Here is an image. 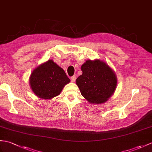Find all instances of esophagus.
Wrapping results in <instances>:
<instances>
[{"label":"esophagus","mask_w":152,"mask_h":152,"mask_svg":"<svg viewBox=\"0 0 152 152\" xmlns=\"http://www.w3.org/2000/svg\"><path fill=\"white\" fill-rule=\"evenodd\" d=\"M76 79V75H74V76L70 77V80H71V82H75Z\"/></svg>","instance_id":"1"}]
</instances>
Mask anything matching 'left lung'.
<instances>
[{
	"label": "left lung",
	"mask_w": 152,
	"mask_h": 152,
	"mask_svg": "<svg viewBox=\"0 0 152 152\" xmlns=\"http://www.w3.org/2000/svg\"><path fill=\"white\" fill-rule=\"evenodd\" d=\"M81 69L83 73L76 82L82 96L91 104L106 102L114 93L117 83L113 70L98 59L87 60Z\"/></svg>",
	"instance_id": "8db88e82"
}]
</instances>
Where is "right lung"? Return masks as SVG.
Wrapping results in <instances>:
<instances>
[{"instance_id":"1","label":"right lung","mask_w":152,"mask_h":152,"mask_svg":"<svg viewBox=\"0 0 152 152\" xmlns=\"http://www.w3.org/2000/svg\"><path fill=\"white\" fill-rule=\"evenodd\" d=\"M70 81L64 70L50 59L34 70L31 74L30 83L38 97L51 99L59 95Z\"/></svg>"}]
</instances>
